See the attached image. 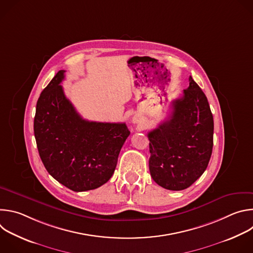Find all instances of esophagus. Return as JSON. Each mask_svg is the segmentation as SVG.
Wrapping results in <instances>:
<instances>
[{
	"label": "esophagus",
	"instance_id": "34e87169",
	"mask_svg": "<svg viewBox=\"0 0 253 253\" xmlns=\"http://www.w3.org/2000/svg\"><path fill=\"white\" fill-rule=\"evenodd\" d=\"M135 122H136V120H134V123H135Z\"/></svg>",
	"mask_w": 253,
	"mask_h": 253
}]
</instances>
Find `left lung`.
<instances>
[{
	"instance_id": "obj_1",
	"label": "left lung",
	"mask_w": 253,
	"mask_h": 253,
	"mask_svg": "<svg viewBox=\"0 0 253 253\" xmlns=\"http://www.w3.org/2000/svg\"><path fill=\"white\" fill-rule=\"evenodd\" d=\"M172 107L171 117L148 133L149 170L158 185L178 191L192 185L207 168L214 123L207 98L191 76Z\"/></svg>"
}]
</instances>
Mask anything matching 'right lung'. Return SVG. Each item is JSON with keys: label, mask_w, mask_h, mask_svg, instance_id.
Segmentation results:
<instances>
[{"label": "right lung", "mask_w": 253, "mask_h": 253, "mask_svg": "<svg viewBox=\"0 0 253 253\" xmlns=\"http://www.w3.org/2000/svg\"><path fill=\"white\" fill-rule=\"evenodd\" d=\"M60 70L42 91L34 133L41 160L58 182L76 191L96 189L109 180L130 134L125 123L83 119L66 98Z\"/></svg>", "instance_id": "add662e5"}]
</instances>
